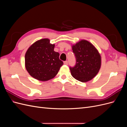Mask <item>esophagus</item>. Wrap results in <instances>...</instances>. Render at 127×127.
I'll use <instances>...</instances> for the list:
<instances>
[{
	"mask_svg": "<svg viewBox=\"0 0 127 127\" xmlns=\"http://www.w3.org/2000/svg\"><path fill=\"white\" fill-rule=\"evenodd\" d=\"M64 64L67 65L68 64V61H64Z\"/></svg>",
	"mask_w": 127,
	"mask_h": 127,
	"instance_id": "34e87169",
	"label": "esophagus"
}]
</instances>
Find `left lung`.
Here are the masks:
<instances>
[{
  "label": "left lung",
  "mask_w": 127,
  "mask_h": 127,
  "mask_svg": "<svg viewBox=\"0 0 127 127\" xmlns=\"http://www.w3.org/2000/svg\"><path fill=\"white\" fill-rule=\"evenodd\" d=\"M76 63L70 67L73 77L81 82H87L97 74L101 65V57L97 50L90 42L82 40L72 46Z\"/></svg>",
  "instance_id": "obj_1"
}]
</instances>
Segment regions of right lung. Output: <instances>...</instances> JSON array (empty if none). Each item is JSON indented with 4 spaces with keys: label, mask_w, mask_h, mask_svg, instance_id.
Listing matches in <instances>:
<instances>
[{
    "label": "right lung",
    "mask_w": 127,
    "mask_h": 127,
    "mask_svg": "<svg viewBox=\"0 0 127 127\" xmlns=\"http://www.w3.org/2000/svg\"><path fill=\"white\" fill-rule=\"evenodd\" d=\"M55 44L48 39L36 41L27 50L25 56V68L29 74L41 81L54 78L64 63L59 53L54 51Z\"/></svg>",
    "instance_id": "add662e5"
}]
</instances>
